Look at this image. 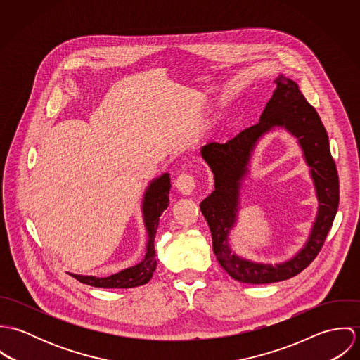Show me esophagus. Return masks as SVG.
I'll return each mask as SVG.
<instances>
[{
    "mask_svg": "<svg viewBox=\"0 0 360 360\" xmlns=\"http://www.w3.org/2000/svg\"><path fill=\"white\" fill-rule=\"evenodd\" d=\"M176 188L183 194V195H190L194 188H195V180L193 176L183 173L177 177L176 180Z\"/></svg>",
    "mask_w": 360,
    "mask_h": 360,
    "instance_id": "obj_1",
    "label": "esophagus"
}]
</instances>
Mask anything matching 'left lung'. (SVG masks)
Masks as SVG:
<instances>
[{"instance_id":"obj_1","label":"left lung","mask_w":360,"mask_h":360,"mask_svg":"<svg viewBox=\"0 0 360 360\" xmlns=\"http://www.w3.org/2000/svg\"><path fill=\"white\" fill-rule=\"evenodd\" d=\"M274 83L273 96L255 126L245 129L226 144L212 143L201 153L214 180V190L200 204L212 233L213 252L234 280L247 284L288 280L308 267L331 229L340 202L338 173L320 116L294 80L278 75ZM276 128H283L297 139L309 165L319 206L304 247L294 257L273 265L238 257L231 252L228 243L238 219L240 190L249 175L257 143Z\"/></svg>"}]
</instances>
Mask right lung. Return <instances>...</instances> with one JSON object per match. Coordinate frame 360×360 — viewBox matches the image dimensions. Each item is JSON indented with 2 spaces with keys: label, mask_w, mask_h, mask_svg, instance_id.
Instances as JSON below:
<instances>
[{
  "label": "right lung",
  "mask_w": 360,
  "mask_h": 360,
  "mask_svg": "<svg viewBox=\"0 0 360 360\" xmlns=\"http://www.w3.org/2000/svg\"><path fill=\"white\" fill-rule=\"evenodd\" d=\"M206 147V146H205ZM204 147V148H205ZM201 150V153L204 151ZM170 177L169 173H163L153 179L143 195L141 213L143 221L147 230V244H146V255L141 262L127 269H123L115 274L108 277H97V276H83L69 273L77 281L98 287V288H133L139 285L147 284L156 269V254H155V236L159 226L160 214L169 206V191H170Z\"/></svg>",
  "instance_id": "right-lung-1"
}]
</instances>
